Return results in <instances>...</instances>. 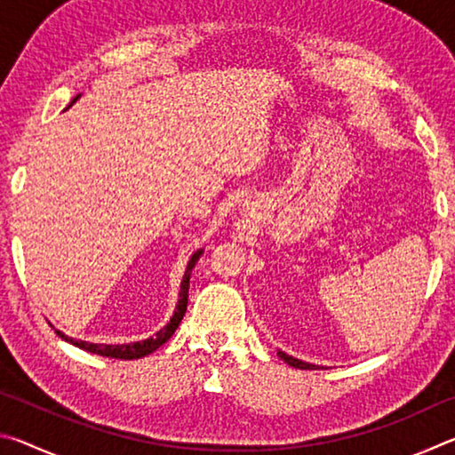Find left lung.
<instances>
[{"label":"left lung","mask_w":455,"mask_h":455,"mask_svg":"<svg viewBox=\"0 0 455 455\" xmlns=\"http://www.w3.org/2000/svg\"><path fill=\"white\" fill-rule=\"evenodd\" d=\"M276 355H279V357L284 361V363L291 365V367H295V369H317V365L305 363V361H301V359H297V357H292V355H287V353H284V351H279V353H276Z\"/></svg>","instance_id":"left-lung-1"}]
</instances>
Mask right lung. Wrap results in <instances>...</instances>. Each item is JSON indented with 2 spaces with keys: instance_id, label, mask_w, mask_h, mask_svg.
<instances>
[{
  "instance_id": "obj_1",
  "label": "right lung",
  "mask_w": 455,
  "mask_h": 455,
  "mask_svg": "<svg viewBox=\"0 0 455 455\" xmlns=\"http://www.w3.org/2000/svg\"><path fill=\"white\" fill-rule=\"evenodd\" d=\"M82 94L76 96L70 106L76 104V100H78ZM68 106V108H70ZM66 108V110H68ZM203 249L195 251L188 259L187 263V271H184L182 275V281H180V292H179V303H176V309L172 313L171 321L166 323V325L158 331L156 335L154 337H148V339H142V341H134V343H122V345H106V343H90V341H82V339H72L61 333V331L56 329L58 337L64 339V341L76 345V347H80L84 351L88 353H96V355H102V357H112V359H140V357H146L150 355V353L156 351L160 345H164L168 339H171L174 335V331L179 329L180 321L184 317V313H187V305H188V287H190V275H192V268H195V265L198 263L200 255H203Z\"/></svg>"
}]
</instances>
